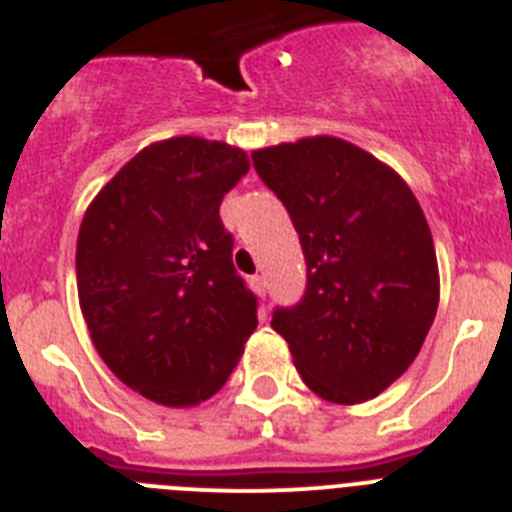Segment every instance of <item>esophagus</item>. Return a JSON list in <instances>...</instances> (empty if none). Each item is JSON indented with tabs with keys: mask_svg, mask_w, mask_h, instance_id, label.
<instances>
[{
	"mask_svg": "<svg viewBox=\"0 0 512 512\" xmlns=\"http://www.w3.org/2000/svg\"><path fill=\"white\" fill-rule=\"evenodd\" d=\"M251 289L256 292L259 297L266 295V279L261 277V274H256V277H251Z\"/></svg>",
	"mask_w": 512,
	"mask_h": 512,
	"instance_id": "obj_1",
	"label": "esophagus"
}]
</instances>
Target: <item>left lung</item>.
<instances>
[{
  "instance_id": "obj_1",
  "label": "left lung",
  "mask_w": 512,
  "mask_h": 512,
  "mask_svg": "<svg viewBox=\"0 0 512 512\" xmlns=\"http://www.w3.org/2000/svg\"><path fill=\"white\" fill-rule=\"evenodd\" d=\"M253 169L300 235L307 287L271 328L318 397H377L418 356L438 310L431 228L415 194L372 153L330 135L253 151Z\"/></svg>"
}]
</instances>
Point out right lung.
<instances>
[{"instance_id":"1","label":"right lung","mask_w":512,"mask_h":512,"mask_svg":"<svg viewBox=\"0 0 512 512\" xmlns=\"http://www.w3.org/2000/svg\"><path fill=\"white\" fill-rule=\"evenodd\" d=\"M241 148L169 138L112 176L81 220L79 305L120 382L169 408L215 395L256 330L220 202L248 174Z\"/></svg>"}]
</instances>
